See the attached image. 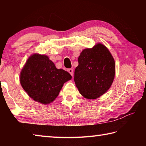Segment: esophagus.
Listing matches in <instances>:
<instances>
[{
    "instance_id": "34e87169",
    "label": "esophagus",
    "mask_w": 146,
    "mask_h": 146,
    "mask_svg": "<svg viewBox=\"0 0 146 146\" xmlns=\"http://www.w3.org/2000/svg\"><path fill=\"white\" fill-rule=\"evenodd\" d=\"M68 72L69 73H70V75H71V76H73V69H71V68H70V69H68Z\"/></svg>"
}]
</instances>
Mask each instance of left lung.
I'll use <instances>...</instances> for the list:
<instances>
[{
	"label": "left lung",
	"mask_w": 146,
	"mask_h": 146,
	"mask_svg": "<svg viewBox=\"0 0 146 146\" xmlns=\"http://www.w3.org/2000/svg\"><path fill=\"white\" fill-rule=\"evenodd\" d=\"M78 61L74 80L79 92L88 99L100 97L110 89L115 78V62L110 51L98 43L84 49Z\"/></svg>",
	"instance_id": "8db88e82"
}]
</instances>
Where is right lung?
Instances as JSON below:
<instances>
[{
  "label": "right lung",
  "instance_id": "add662e5",
  "mask_svg": "<svg viewBox=\"0 0 146 146\" xmlns=\"http://www.w3.org/2000/svg\"><path fill=\"white\" fill-rule=\"evenodd\" d=\"M71 78L68 71L56 68L48 56L35 53L22 70L20 82L32 99L48 104L55 100L64 84Z\"/></svg>",
  "mask_w": 146,
  "mask_h": 146
}]
</instances>
